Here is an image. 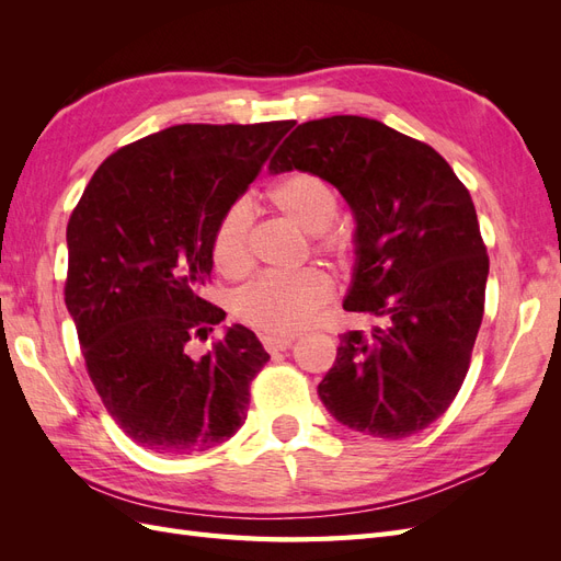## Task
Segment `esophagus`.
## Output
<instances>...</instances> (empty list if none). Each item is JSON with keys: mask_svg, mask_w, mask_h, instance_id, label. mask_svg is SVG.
I'll list each match as a JSON object with an SVG mask.
<instances>
[{"mask_svg": "<svg viewBox=\"0 0 561 561\" xmlns=\"http://www.w3.org/2000/svg\"><path fill=\"white\" fill-rule=\"evenodd\" d=\"M293 342H295V336H274V334H268V336L262 339V344H264V348H266L268 353L287 351V348L293 346Z\"/></svg>", "mask_w": 561, "mask_h": 561, "instance_id": "34e87169", "label": "esophagus"}]
</instances>
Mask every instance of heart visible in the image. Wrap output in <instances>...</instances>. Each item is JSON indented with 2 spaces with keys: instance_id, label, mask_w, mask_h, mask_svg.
<instances>
[{
  "instance_id": "heart-1",
  "label": "heart",
  "mask_w": 561,
  "mask_h": 561,
  "mask_svg": "<svg viewBox=\"0 0 561 561\" xmlns=\"http://www.w3.org/2000/svg\"><path fill=\"white\" fill-rule=\"evenodd\" d=\"M268 201L287 222L304 233H316V250L342 257L346 236L328 231L336 219L339 196L334 186L313 173H293L271 186ZM250 210L243 201L219 217L210 254L219 274L241 278L250 271ZM332 297V280L318 268L297 274L262 276L239 293L233 311L245 325L268 334H295L304 330Z\"/></svg>"
}]
</instances>
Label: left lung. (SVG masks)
<instances>
[{
	"mask_svg": "<svg viewBox=\"0 0 561 561\" xmlns=\"http://www.w3.org/2000/svg\"><path fill=\"white\" fill-rule=\"evenodd\" d=\"M313 173L355 217V268L344 309L377 320L339 336L318 383L344 426L402 439L447 412L482 325L489 257L472 198L437 151L377 118L299 124L271 173Z\"/></svg>",
	"mask_w": 561,
	"mask_h": 561,
	"instance_id": "8db88e82",
	"label": "left lung"
}]
</instances>
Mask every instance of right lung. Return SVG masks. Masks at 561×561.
Segmentation results:
<instances>
[{
	"label": "right lung",
	"mask_w": 561,
	"mask_h": 561,
	"mask_svg": "<svg viewBox=\"0 0 561 561\" xmlns=\"http://www.w3.org/2000/svg\"><path fill=\"white\" fill-rule=\"evenodd\" d=\"M293 122L180 124L100 163L67 222L65 304L89 377L133 443L196 454L239 431L268 353L243 325L203 358L225 311L203 299L215 227Z\"/></svg>",
	"instance_id": "right-lung-1"
}]
</instances>
